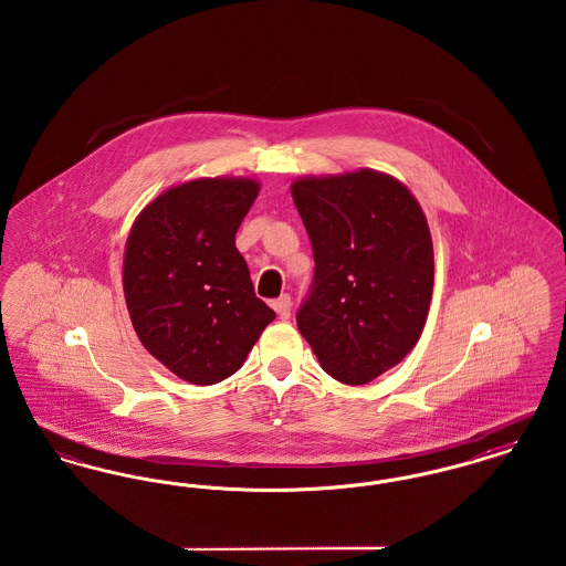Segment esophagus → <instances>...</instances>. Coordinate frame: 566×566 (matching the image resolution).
Wrapping results in <instances>:
<instances>
[{"mask_svg": "<svg viewBox=\"0 0 566 566\" xmlns=\"http://www.w3.org/2000/svg\"><path fill=\"white\" fill-rule=\"evenodd\" d=\"M271 305H273V310L277 312V316H280L282 321H289V318H291V307H293L291 296L282 295L280 298H275Z\"/></svg>", "mask_w": 566, "mask_h": 566, "instance_id": "1", "label": "esophagus"}]
</instances>
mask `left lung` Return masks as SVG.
<instances>
[{
	"instance_id": "obj_1",
	"label": "left lung",
	"mask_w": 566,
	"mask_h": 566,
	"mask_svg": "<svg viewBox=\"0 0 566 566\" xmlns=\"http://www.w3.org/2000/svg\"><path fill=\"white\" fill-rule=\"evenodd\" d=\"M314 248L298 333L324 371L360 386L399 365L427 324L434 261L427 216L376 169L305 176L291 187Z\"/></svg>"
}]
</instances>
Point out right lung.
<instances>
[{
    "label": "right lung",
    "mask_w": 566,
    "mask_h": 566,
    "mask_svg": "<svg viewBox=\"0 0 566 566\" xmlns=\"http://www.w3.org/2000/svg\"><path fill=\"white\" fill-rule=\"evenodd\" d=\"M259 190L252 178L189 180L163 190L129 231L123 291L135 333L190 384L233 376L275 318L235 248Z\"/></svg>",
    "instance_id": "add662e5"
}]
</instances>
